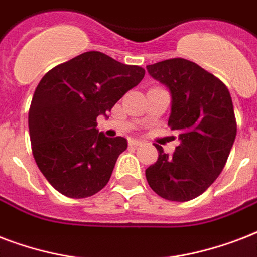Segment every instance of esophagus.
I'll list each match as a JSON object with an SVG mask.
<instances>
[{
	"label": "esophagus",
	"instance_id": "esophagus-1",
	"mask_svg": "<svg viewBox=\"0 0 257 257\" xmlns=\"http://www.w3.org/2000/svg\"><path fill=\"white\" fill-rule=\"evenodd\" d=\"M128 145L130 146H139V145H142V141H139V139H128Z\"/></svg>",
	"mask_w": 257,
	"mask_h": 257
}]
</instances>
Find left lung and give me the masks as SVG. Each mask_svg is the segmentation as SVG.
I'll return each mask as SVG.
<instances>
[{"mask_svg":"<svg viewBox=\"0 0 257 257\" xmlns=\"http://www.w3.org/2000/svg\"><path fill=\"white\" fill-rule=\"evenodd\" d=\"M146 68L172 93L168 124L180 139L173 156L156 145L158 160L146 169V180L165 200H193L213 184L229 157L237 131L232 97L220 79L186 59Z\"/></svg>","mask_w":257,"mask_h":257,"instance_id":"1","label":"left lung"}]
</instances>
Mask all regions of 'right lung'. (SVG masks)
<instances>
[{
	"label": "right lung",
	"instance_id": "right-lung-1",
	"mask_svg": "<svg viewBox=\"0 0 257 257\" xmlns=\"http://www.w3.org/2000/svg\"><path fill=\"white\" fill-rule=\"evenodd\" d=\"M145 69L89 51L56 65L40 80L29 108L32 153L48 182L71 198H85L110 181L123 137L107 138L96 118L139 84Z\"/></svg>",
	"mask_w": 257,
	"mask_h": 257
}]
</instances>
